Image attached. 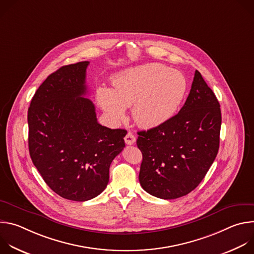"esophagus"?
I'll return each mask as SVG.
<instances>
[{
	"label": "esophagus",
	"mask_w": 254,
	"mask_h": 254,
	"mask_svg": "<svg viewBox=\"0 0 254 254\" xmlns=\"http://www.w3.org/2000/svg\"><path fill=\"white\" fill-rule=\"evenodd\" d=\"M125 141L127 144H133L135 142V136L131 132H127L125 136Z\"/></svg>",
	"instance_id": "34e87169"
}]
</instances>
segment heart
Returning <instances> with one entry per match:
<instances>
[{
  "label": "heart",
  "mask_w": 254,
  "mask_h": 254,
  "mask_svg": "<svg viewBox=\"0 0 254 254\" xmlns=\"http://www.w3.org/2000/svg\"><path fill=\"white\" fill-rule=\"evenodd\" d=\"M114 89L100 86L96 101L114 124L122 122L131 106L134 123L152 128L167 123L178 112L187 93V80L177 70L159 63L129 68L113 78Z\"/></svg>",
  "instance_id": "heart-1"
}]
</instances>
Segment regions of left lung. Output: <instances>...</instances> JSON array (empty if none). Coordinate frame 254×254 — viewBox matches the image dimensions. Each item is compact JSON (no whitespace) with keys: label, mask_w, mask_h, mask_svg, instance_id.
<instances>
[{"label":"left lung","mask_w":254,"mask_h":254,"mask_svg":"<svg viewBox=\"0 0 254 254\" xmlns=\"http://www.w3.org/2000/svg\"><path fill=\"white\" fill-rule=\"evenodd\" d=\"M220 104L198 70L180 112L167 123L138 131V180L149 194L171 200L193 191L219 150Z\"/></svg>","instance_id":"1"}]
</instances>
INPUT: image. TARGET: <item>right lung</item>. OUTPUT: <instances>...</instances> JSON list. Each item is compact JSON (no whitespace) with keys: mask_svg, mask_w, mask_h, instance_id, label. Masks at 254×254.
I'll return each mask as SVG.
<instances>
[{"mask_svg":"<svg viewBox=\"0 0 254 254\" xmlns=\"http://www.w3.org/2000/svg\"><path fill=\"white\" fill-rule=\"evenodd\" d=\"M88 61L60 67L35 92L28 110L29 152L45 183L59 196L87 201L110 181V167L126 147V129L98 124L83 97Z\"/></svg>","mask_w":254,"mask_h":254,"instance_id":"1","label":"right lung"}]
</instances>
